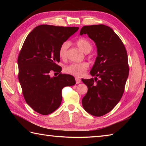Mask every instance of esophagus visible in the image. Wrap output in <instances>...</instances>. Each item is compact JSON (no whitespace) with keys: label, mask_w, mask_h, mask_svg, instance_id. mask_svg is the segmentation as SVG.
I'll use <instances>...</instances> for the list:
<instances>
[{"label":"esophagus","mask_w":146,"mask_h":146,"mask_svg":"<svg viewBox=\"0 0 146 146\" xmlns=\"http://www.w3.org/2000/svg\"><path fill=\"white\" fill-rule=\"evenodd\" d=\"M75 81H76V84H79V83L81 82L80 78H78V77L75 78Z\"/></svg>","instance_id":"obj_1"}]
</instances>
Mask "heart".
Segmentation results:
<instances>
[{
    "mask_svg": "<svg viewBox=\"0 0 146 146\" xmlns=\"http://www.w3.org/2000/svg\"><path fill=\"white\" fill-rule=\"evenodd\" d=\"M76 44L78 48L85 53H90L93 48L91 42L85 38H79L78 40H76ZM69 46H70V44L68 42H64L61 44L60 48H59V56L62 60H65L67 57V50ZM88 66L89 65L87 62L71 63L69 65L66 66L64 68V70L66 73L80 77L84 74L86 70H88Z\"/></svg>",
    "mask_w": 146,
    "mask_h": 146,
    "instance_id": "1",
    "label": "heart"
}]
</instances>
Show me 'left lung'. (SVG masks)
Returning a JSON list of instances; mask_svg holds the SVG:
<instances>
[{
    "label": "left lung",
    "instance_id": "8db88e82",
    "mask_svg": "<svg viewBox=\"0 0 146 146\" xmlns=\"http://www.w3.org/2000/svg\"><path fill=\"white\" fill-rule=\"evenodd\" d=\"M83 34L95 42L97 56L90 71L95 78L82 79L88 89L82 106L91 115L101 117L111 111L122 97L129 75L127 54L119 36L109 26H83L80 35Z\"/></svg>",
    "mask_w": 146,
    "mask_h": 146
}]
</instances>
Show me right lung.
<instances>
[{
  "instance_id": "obj_1",
  "label": "right lung",
  "mask_w": 146,
  "mask_h": 146,
  "mask_svg": "<svg viewBox=\"0 0 146 146\" xmlns=\"http://www.w3.org/2000/svg\"><path fill=\"white\" fill-rule=\"evenodd\" d=\"M78 27L40 25L27 36L18 57L19 80L27 104L36 112L46 115L61 104L62 90L75 84V78L60 73L58 51L61 44L78 31Z\"/></svg>"
}]
</instances>
